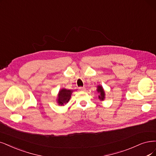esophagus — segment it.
Returning a JSON list of instances; mask_svg holds the SVG:
<instances>
[{
  "label": "esophagus",
  "instance_id": "esophagus-1",
  "mask_svg": "<svg viewBox=\"0 0 156 156\" xmlns=\"http://www.w3.org/2000/svg\"><path fill=\"white\" fill-rule=\"evenodd\" d=\"M86 89L85 87H79V90L80 91H85Z\"/></svg>",
  "mask_w": 156,
  "mask_h": 156
}]
</instances>
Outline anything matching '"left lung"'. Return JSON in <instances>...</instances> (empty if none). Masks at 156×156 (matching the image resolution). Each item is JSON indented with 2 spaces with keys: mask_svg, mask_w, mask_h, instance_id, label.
Listing matches in <instances>:
<instances>
[{
  "mask_svg": "<svg viewBox=\"0 0 156 156\" xmlns=\"http://www.w3.org/2000/svg\"><path fill=\"white\" fill-rule=\"evenodd\" d=\"M97 91L98 92V93H100V95L98 96L99 99L101 101L104 100L105 94V91H104V90H103L102 86L98 85L97 86Z\"/></svg>",
  "mask_w": 156,
  "mask_h": 156,
  "instance_id": "obj_1",
  "label": "left lung"
}]
</instances>
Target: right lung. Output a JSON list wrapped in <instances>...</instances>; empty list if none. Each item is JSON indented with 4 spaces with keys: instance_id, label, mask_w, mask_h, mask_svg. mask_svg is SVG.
I'll use <instances>...</instances> for the list:
<instances>
[{
    "instance_id": "1",
    "label": "right lung",
    "mask_w": 156,
    "mask_h": 156,
    "mask_svg": "<svg viewBox=\"0 0 156 156\" xmlns=\"http://www.w3.org/2000/svg\"><path fill=\"white\" fill-rule=\"evenodd\" d=\"M72 90L66 89H61L58 94L57 102L60 105H64L71 99Z\"/></svg>"
}]
</instances>
